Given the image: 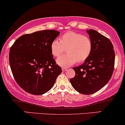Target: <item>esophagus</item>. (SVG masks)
Wrapping results in <instances>:
<instances>
[{"instance_id":"esophagus-1","label":"esophagus","mask_w":125,"mask_h":125,"mask_svg":"<svg viewBox=\"0 0 125 125\" xmlns=\"http://www.w3.org/2000/svg\"><path fill=\"white\" fill-rule=\"evenodd\" d=\"M62 71H65L67 70V68H64V67H62Z\"/></svg>"}]
</instances>
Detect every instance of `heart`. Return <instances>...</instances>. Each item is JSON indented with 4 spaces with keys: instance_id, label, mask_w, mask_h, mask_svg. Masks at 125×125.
I'll use <instances>...</instances> for the list:
<instances>
[{
    "instance_id": "obj_1",
    "label": "heart",
    "mask_w": 125,
    "mask_h": 125,
    "mask_svg": "<svg viewBox=\"0 0 125 125\" xmlns=\"http://www.w3.org/2000/svg\"><path fill=\"white\" fill-rule=\"evenodd\" d=\"M66 50V54L61 55L57 60L58 65L67 67L77 61L83 62L88 58L93 49L92 42L88 36L75 32H68L60 37L59 41L54 40L50 45L52 54L59 57Z\"/></svg>"
}]
</instances>
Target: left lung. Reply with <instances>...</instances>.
I'll return each instance as SVG.
<instances>
[{
    "label": "left lung",
    "mask_w": 125,
    "mask_h": 125,
    "mask_svg": "<svg viewBox=\"0 0 125 125\" xmlns=\"http://www.w3.org/2000/svg\"><path fill=\"white\" fill-rule=\"evenodd\" d=\"M93 44L90 57L79 67L73 68L75 75L70 79L80 93L92 94L102 89L111 78L115 65V53L110 40L93 30H87Z\"/></svg>",
    "instance_id": "obj_1"
}]
</instances>
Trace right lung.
Listing matches in <instances>:
<instances>
[{"mask_svg": "<svg viewBox=\"0 0 125 125\" xmlns=\"http://www.w3.org/2000/svg\"><path fill=\"white\" fill-rule=\"evenodd\" d=\"M59 35L57 31L50 30L23 35L10 47L9 63L13 77L27 93L41 95L47 92L62 72L50 49Z\"/></svg>", "mask_w": 125, "mask_h": 125, "instance_id": "1", "label": "right lung"}]
</instances>
